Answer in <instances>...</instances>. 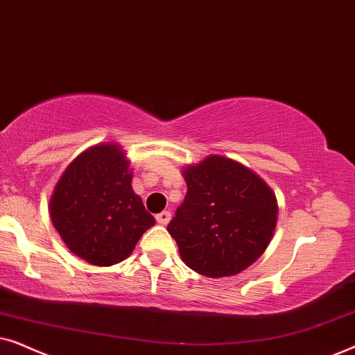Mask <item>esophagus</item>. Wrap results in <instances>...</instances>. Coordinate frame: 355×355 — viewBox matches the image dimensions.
<instances>
[{
  "label": "esophagus",
  "instance_id": "34e87169",
  "mask_svg": "<svg viewBox=\"0 0 355 355\" xmlns=\"http://www.w3.org/2000/svg\"><path fill=\"white\" fill-rule=\"evenodd\" d=\"M169 220H171V213H169V211H162V213H158V215H157V223H158V225H162V226H166Z\"/></svg>",
  "mask_w": 355,
  "mask_h": 355
}]
</instances>
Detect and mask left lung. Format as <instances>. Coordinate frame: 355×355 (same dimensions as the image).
<instances>
[{
  "label": "left lung",
  "instance_id": "1",
  "mask_svg": "<svg viewBox=\"0 0 355 355\" xmlns=\"http://www.w3.org/2000/svg\"><path fill=\"white\" fill-rule=\"evenodd\" d=\"M184 178L187 193L168 225L184 263L210 278L241 273L273 237V192L250 169L218 155L187 168Z\"/></svg>",
  "mask_w": 355,
  "mask_h": 355
}]
</instances>
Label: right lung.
I'll return each mask as SVG.
<instances>
[{
	"label": "right lung",
	"instance_id": "right-lung-1",
	"mask_svg": "<svg viewBox=\"0 0 355 355\" xmlns=\"http://www.w3.org/2000/svg\"><path fill=\"white\" fill-rule=\"evenodd\" d=\"M130 182L129 163L113 144L85 150L67 166L53 192L50 215L72 254L98 266L132 254L155 218Z\"/></svg>",
	"mask_w": 355,
	"mask_h": 355
}]
</instances>
